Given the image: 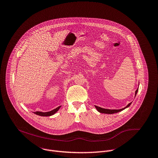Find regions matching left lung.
<instances>
[{
    "label": "left lung",
    "instance_id": "8db88e82",
    "mask_svg": "<svg viewBox=\"0 0 158 158\" xmlns=\"http://www.w3.org/2000/svg\"><path fill=\"white\" fill-rule=\"evenodd\" d=\"M138 91V89H136V90L135 91V96L136 95V94H137ZM131 104V102L130 103H128L125 107H124V108H123V109H118V110H116V109H115V110H111V109H103V108H101V107H98V106H95V109H97V110L98 112H100V113L106 114H113L118 113V112H121V111L123 110L124 109L128 108V107L130 106Z\"/></svg>",
    "mask_w": 158,
    "mask_h": 158
}]
</instances>
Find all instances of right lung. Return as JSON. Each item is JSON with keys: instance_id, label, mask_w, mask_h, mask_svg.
Returning a JSON list of instances; mask_svg holds the SVG:
<instances>
[{"instance_id": "add662e5", "label": "right lung", "mask_w": 158, "mask_h": 158, "mask_svg": "<svg viewBox=\"0 0 158 158\" xmlns=\"http://www.w3.org/2000/svg\"><path fill=\"white\" fill-rule=\"evenodd\" d=\"M61 107V106H59L57 108L55 109L54 110H52L51 111H49V112H34L35 114L36 115H40V116H42V117H49V116H51L52 115H54L55 113H56L59 109H60V107Z\"/></svg>"}]
</instances>
